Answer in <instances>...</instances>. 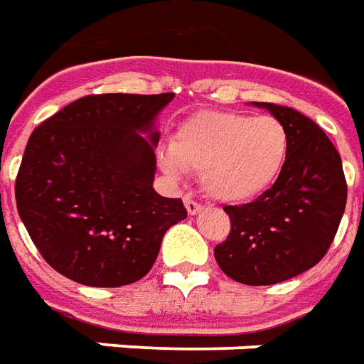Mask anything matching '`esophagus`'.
I'll use <instances>...</instances> for the list:
<instances>
[{
    "instance_id": "obj_1",
    "label": "esophagus",
    "mask_w": 364,
    "mask_h": 364,
    "mask_svg": "<svg viewBox=\"0 0 364 364\" xmlns=\"http://www.w3.org/2000/svg\"><path fill=\"white\" fill-rule=\"evenodd\" d=\"M185 208H187V213L189 214H197L203 210V205H200L198 200H195V198L185 197Z\"/></svg>"
}]
</instances>
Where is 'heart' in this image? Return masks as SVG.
<instances>
[{
    "label": "heart",
    "instance_id": "b5f03b06",
    "mask_svg": "<svg viewBox=\"0 0 364 364\" xmlns=\"http://www.w3.org/2000/svg\"><path fill=\"white\" fill-rule=\"evenodd\" d=\"M289 150V130L277 117L198 111L177 128L164 166L171 175L200 173L203 189L216 200L245 203L277 181Z\"/></svg>",
    "mask_w": 364,
    "mask_h": 364
}]
</instances>
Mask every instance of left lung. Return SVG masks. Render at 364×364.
I'll return each mask as SVG.
<instances>
[{
	"mask_svg": "<svg viewBox=\"0 0 364 364\" xmlns=\"http://www.w3.org/2000/svg\"><path fill=\"white\" fill-rule=\"evenodd\" d=\"M253 105L282 120L289 158L271 189L252 203L224 206L230 234L214 257L230 279L263 287L320 263L345 213L347 181L339 151L312 119L284 105Z\"/></svg>",
	"mask_w": 364,
	"mask_h": 364,
	"instance_id": "obj_1",
	"label": "left lung"
}]
</instances>
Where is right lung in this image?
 Masks as SVG:
<instances>
[{
    "label": "right lung",
    "instance_id": "right-lung-1",
    "mask_svg": "<svg viewBox=\"0 0 364 364\" xmlns=\"http://www.w3.org/2000/svg\"><path fill=\"white\" fill-rule=\"evenodd\" d=\"M171 99L87 95L33 130L15 200L33 244L60 274L87 287L140 281L167 230L187 218L181 198L151 187L154 120Z\"/></svg>",
    "mask_w": 364,
    "mask_h": 364
}]
</instances>
